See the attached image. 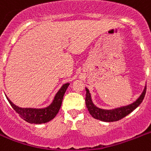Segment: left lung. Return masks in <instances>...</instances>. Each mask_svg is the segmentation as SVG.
<instances>
[{
  "instance_id": "8db88e82",
  "label": "left lung",
  "mask_w": 151,
  "mask_h": 151,
  "mask_svg": "<svg viewBox=\"0 0 151 151\" xmlns=\"http://www.w3.org/2000/svg\"><path fill=\"white\" fill-rule=\"evenodd\" d=\"M86 104L91 116L93 118H95V119L101 120V121L114 122L118 121L119 119L124 118L128 114H130L132 111H134V109H136L137 107L142 103L143 99H144L145 94H146L147 86L145 87L144 90L142 92V93L141 94V96L138 98L136 101H134V103H132V104H129L127 106L121 107V108L112 109V110H104V109L96 108L93 104V102H92L90 93H89L88 90L87 88H86Z\"/></svg>"
}]
</instances>
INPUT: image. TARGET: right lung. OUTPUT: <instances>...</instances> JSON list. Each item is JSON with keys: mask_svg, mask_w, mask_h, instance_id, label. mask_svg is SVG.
<instances>
[{"mask_svg": "<svg viewBox=\"0 0 151 151\" xmlns=\"http://www.w3.org/2000/svg\"><path fill=\"white\" fill-rule=\"evenodd\" d=\"M70 84H65L62 86L57 94L55 95L53 103L50 106L42 109H21L16 106L11 101H9V104H11L12 109L17 111V113L20 115V116L24 120H25L29 124H44L47 122L50 121L56 116L59 109L62 105L63 96L67 89Z\"/></svg>", "mask_w": 151, "mask_h": 151, "instance_id": "obj_1", "label": "right lung"}]
</instances>
